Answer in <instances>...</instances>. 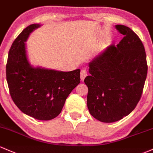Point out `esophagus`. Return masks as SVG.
<instances>
[{
  "instance_id": "34e87169",
  "label": "esophagus",
  "mask_w": 153,
  "mask_h": 153,
  "mask_svg": "<svg viewBox=\"0 0 153 153\" xmlns=\"http://www.w3.org/2000/svg\"><path fill=\"white\" fill-rule=\"evenodd\" d=\"M88 75V73H87V71L86 70H82L81 72H80V78H81L82 81H84L85 77L87 76Z\"/></svg>"
}]
</instances>
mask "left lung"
<instances>
[{
    "label": "left lung",
    "instance_id": "left-lung-1",
    "mask_svg": "<svg viewBox=\"0 0 153 153\" xmlns=\"http://www.w3.org/2000/svg\"><path fill=\"white\" fill-rule=\"evenodd\" d=\"M124 35L117 47L110 45L89 63L87 104L93 117L114 123L128 115L141 98L147 65L142 41L128 27L117 25Z\"/></svg>",
    "mask_w": 153,
    "mask_h": 153
}]
</instances>
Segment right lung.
I'll list each match as a JSON object with an SVG mask.
<instances>
[{"instance_id": "1", "label": "right lung", "mask_w": 153, "mask_h": 153, "mask_svg": "<svg viewBox=\"0 0 153 153\" xmlns=\"http://www.w3.org/2000/svg\"><path fill=\"white\" fill-rule=\"evenodd\" d=\"M41 26H27L13 42L6 64V80L13 101L24 114L50 120L61 112L67 97L79 84L80 69L60 71L31 65L25 42Z\"/></svg>"}]
</instances>
